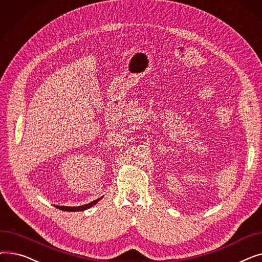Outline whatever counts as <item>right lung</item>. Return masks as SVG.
I'll return each instance as SVG.
<instances>
[{
    "label": "right lung",
    "instance_id": "add662e5",
    "mask_svg": "<svg viewBox=\"0 0 262 262\" xmlns=\"http://www.w3.org/2000/svg\"><path fill=\"white\" fill-rule=\"evenodd\" d=\"M101 199H98L95 200L89 204H86V205H82V206H78V207H67V206H56V207L60 210H63V211H82L85 209H88L90 207H92L93 205H95L96 203H98Z\"/></svg>",
    "mask_w": 262,
    "mask_h": 262
}]
</instances>
